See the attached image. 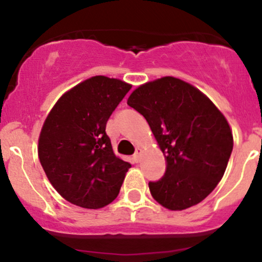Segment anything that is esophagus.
Returning <instances> with one entry per match:
<instances>
[{
  "label": "esophagus",
  "mask_w": 262,
  "mask_h": 262,
  "mask_svg": "<svg viewBox=\"0 0 262 262\" xmlns=\"http://www.w3.org/2000/svg\"><path fill=\"white\" fill-rule=\"evenodd\" d=\"M141 155H143V150H141L140 148H137V150H135V154L133 156V160L135 162H140Z\"/></svg>",
  "instance_id": "obj_1"
}]
</instances>
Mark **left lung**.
Masks as SVG:
<instances>
[{"instance_id": "1", "label": "left lung", "mask_w": 262, "mask_h": 262, "mask_svg": "<svg viewBox=\"0 0 262 262\" xmlns=\"http://www.w3.org/2000/svg\"><path fill=\"white\" fill-rule=\"evenodd\" d=\"M127 103L149 123L166 160L162 179L149 182L152 198L170 210L202 202L223 177L233 150L224 114L203 92L172 76L143 83Z\"/></svg>"}]
</instances>
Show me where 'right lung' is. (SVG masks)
<instances>
[{
  "instance_id": "right-lung-1",
  "label": "right lung",
  "mask_w": 262,
  "mask_h": 262,
  "mask_svg": "<svg viewBox=\"0 0 262 262\" xmlns=\"http://www.w3.org/2000/svg\"><path fill=\"white\" fill-rule=\"evenodd\" d=\"M130 89L119 79L90 77L66 91L45 118L39 160L68 202L98 209L118 196L130 164L114 154L106 124Z\"/></svg>"
}]
</instances>
